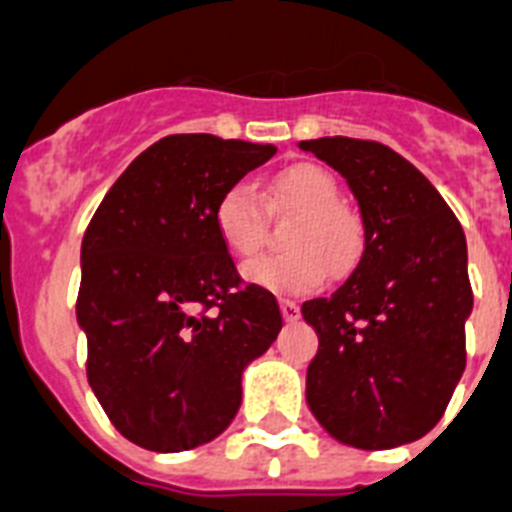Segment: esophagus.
I'll use <instances>...</instances> for the list:
<instances>
[{"label": "esophagus", "mask_w": 512, "mask_h": 512, "mask_svg": "<svg viewBox=\"0 0 512 512\" xmlns=\"http://www.w3.org/2000/svg\"><path fill=\"white\" fill-rule=\"evenodd\" d=\"M280 308L282 316H285V322H298V319H301V308H298V303L280 301Z\"/></svg>", "instance_id": "obj_1"}]
</instances>
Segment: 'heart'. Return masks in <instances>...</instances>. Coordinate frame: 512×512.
I'll return each instance as SVG.
<instances>
[{
  "label": "heart",
  "mask_w": 512,
  "mask_h": 512,
  "mask_svg": "<svg viewBox=\"0 0 512 512\" xmlns=\"http://www.w3.org/2000/svg\"><path fill=\"white\" fill-rule=\"evenodd\" d=\"M266 198L277 209L298 211L287 232V253H269L243 266L248 285L269 293L298 295L322 285L332 274L348 272L363 248L361 219L340 204L335 177L316 164H295L274 177ZM214 227L227 251L248 259L264 246L266 211L256 185L238 180L219 196Z\"/></svg>",
  "instance_id": "1"
}]
</instances>
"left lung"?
I'll return each mask as SVG.
<instances>
[{"label":"left lung","instance_id":"1","mask_svg":"<svg viewBox=\"0 0 512 512\" xmlns=\"http://www.w3.org/2000/svg\"><path fill=\"white\" fill-rule=\"evenodd\" d=\"M298 146L345 177L363 225L348 280L301 306L319 335L308 411L329 437L358 450L416 442L442 418L466 369L474 295L463 227L390 146L342 135Z\"/></svg>","mask_w":512,"mask_h":512}]
</instances>
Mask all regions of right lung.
<instances>
[{"label":"right lung","mask_w":512,"mask_h":512,"mask_svg":"<svg viewBox=\"0 0 512 512\" xmlns=\"http://www.w3.org/2000/svg\"><path fill=\"white\" fill-rule=\"evenodd\" d=\"M277 154L269 143L167 135L135 156L80 246L88 382L122 437L154 453L217 439L243 371L282 329L264 287H240L214 227L219 196Z\"/></svg>","instance_id":"add662e5"}]
</instances>
